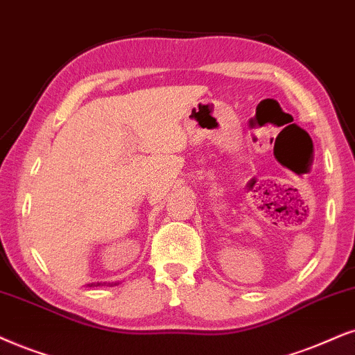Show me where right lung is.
<instances>
[{
  "mask_svg": "<svg viewBox=\"0 0 355 355\" xmlns=\"http://www.w3.org/2000/svg\"><path fill=\"white\" fill-rule=\"evenodd\" d=\"M105 285H119V282H95V284H88V286H105Z\"/></svg>",
  "mask_w": 355,
  "mask_h": 355,
  "instance_id": "right-lung-1",
  "label": "right lung"
}]
</instances>
